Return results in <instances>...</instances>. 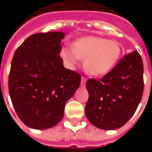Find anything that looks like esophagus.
<instances>
[{
	"instance_id": "1",
	"label": "esophagus",
	"mask_w": 152,
	"mask_h": 152,
	"mask_svg": "<svg viewBox=\"0 0 152 152\" xmlns=\"http://www.w3.org/2000/svg\"><path fill=\"white\" fill-rule=\"evenodd\" d=\"M86 78L85 77H81V81H80V86L81 87H85L86 86Z\"/></svg>"
}]
</instances>
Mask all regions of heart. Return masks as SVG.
Wrapping results in <instances>:
<instances>
[{
  "mask_svg": "<svg viewBox=\"0 0 152 152\" xmlns=\"http://www.w3.org/2000/svg\"><path fill=\"white\" fill-rule=\"evenodd\" d=\"M121 54L120 44L98 37H86L77 40L72 48L63 47L60 56L70 68H75L80 59H85L87 73L94 76H104L115 66Z\"/></svg>",
  "mask_w": 152,
  "mask_h": 152,
  "instance_id": "heart-1",
  "label": "heart"
}]
</instances>
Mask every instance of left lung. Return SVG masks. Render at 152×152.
<instances>
[{"mask_svg": "<svg viewBox=\"0 0 152 152\" xmlns=\"http://www.w3.org/2000/svg\"><path fill=\"white\" fill-rule=\"evenodd\" d=\"M143 64L137 51L126 54L100 80L89 79L87 119L96 127H122L136 112L143 93Z\"/></svg>", "mask_w": 152, "mask_h": 152, "instance_id": "8db88e82", "label": "left lung"}]
</instances>
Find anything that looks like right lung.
I'll use <instances>...</instances> for the list:
<instances>
[{
    "instance_id": "right-lung-1",
    "label": "right lung",
    "mask_w": 152,
    "mask_h": 152,
    "mask_svg": "<svg viewBox=\"0 0 152 152\" xmlns=\"http://www.w3.org/2000/svg\"><path fill=\"white\" fill-rule=\"evenodd\" d=\"M64 36L62 31L31 35L13 57L9 93L19 119L31 129L56 125L80 87V75L65 68L58 55Z\"/></svg>"
}]
</instances>
